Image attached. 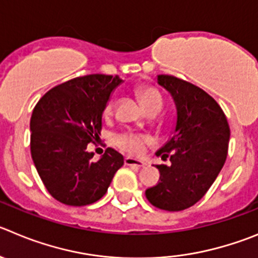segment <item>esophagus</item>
Returning <instances> with one entry per match:
<instances>
[{
    "instance_id": "obj_1",
    "label": "esophagus",
    "mask_w": 258,
    "mask_h": 258,
    "mask_svg": "<svg viewBox=\"0 0 258 258\" xmlns=\"http://www.w3.org/2000/svg\"><path fill=\"white\" fill-rule=\"evenodd\" d=\"M124 164L135 165V167L143 168V167H145L146 163L144 162V160H140V159H135V158H131V156H126V158H124Z\"/></svg>"
}]
</instances>
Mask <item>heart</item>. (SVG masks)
<instances>
[{"instance_id":"1","label":"heart","mask_w":258,"mask_h":258,"mask_svg":"<svg viewBox=\"0 0 258 258\" xmlns=\"http://www.w3.org/2000/svg\"><path fill=\"white\" fill-rule=\"evenodd\" d=\"M136 94L137 96H139V99H140L141 104L145 108L150 107L151 104H155V103H162L160 94H159L158 90L154 89L153 86H137ZM113 108H114V103H113V100H109V102L105 104L104 110H103L104 117H110V115H112ZM148 141V137L143 136V135L135 134V132H122V134H117L113 137V143H114V145L118 146L119 149H122V150L128 151V153H140Z\"/></svg>"}]
</instances>
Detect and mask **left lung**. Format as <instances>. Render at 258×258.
Returning <instances> with one entry per match:
<instances>
[{
    "instance_id": "8db88e82",
    "label": "left lung",
    "mask_w": 258,
    "mask_h": 258,
    "mask_svg": "<svg viewBox=\"0 0 258 258\" xmlns=\"http://www.w3.org/2000/svg\"><path fill=\"white\" fill-rule=\"evenodd\" d=\"M158 84L172 95L177 121L169 140L155 153L170 165H156L159 182L145 195L155 208L180 211L205 196L220 173L230 128L220 105L199 86L170 75H158Z\"/></svg>"
}]
</instances>
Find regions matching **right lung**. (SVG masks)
I'll list each match as a JSON object with an SVG mask.
<instances>
[{
	"label": "right lung",
	"mask_w": 258,
	"mask_h": 258,
	"mask_svg": "<svg viewBox=\"0 0 258 258\" xmlns=\"http://www.w3.org/2000/svg\"><path fill=\"white\" fill-rule=\"evenodd\" d=\"M122 79L94 74L54 86L37 103L30 118V151L40 179L57 201L90 205L107 192L123 165L108 148L98 162L88 144L99 137L103 110Z\"/></svg>",
	"instance_id": "obj_1"
}]
</instances>
